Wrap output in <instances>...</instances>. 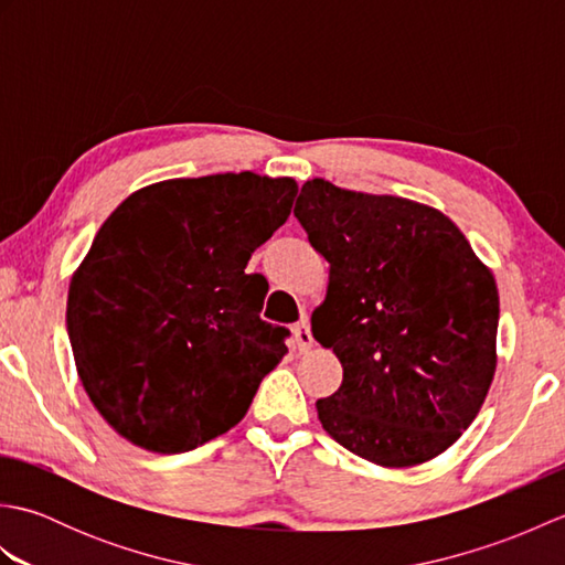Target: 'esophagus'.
<instances>
[{
	"mask_svg": "<svg viewBox=\"0 0 565 565\" xmlns=\"http://www.w3.org/2000/svg\"><path fill=\"white\" fill-rule=\"evenodd\" d=\"M294 338H296V344H298V350H301V352L313 350V344H316L313 332H310V326H308L306 318L294 328Z\"/></svg>",
	"mask_w": 565,
	"mask_h": 565,
	"instance_id": "obj_1",
	"label": "esophagus"
}]
</instances>
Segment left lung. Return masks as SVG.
I'll use <instances>...</instances> for the list:
<instances>
[{"label":"left lung","instance_id":"1","mask_svg":"<svg viewBox=\"0 0 565 565\" xmlns=\"http://www.w3.org/2000/svg\"><path fill=\"white\" fill-rule=\"evenodd\" d=\"M294 215L330 264L313 338L342 364L316 403L328 435L405 468L447 451L495 376V276L441 211L310 179Z\"/></svg>","mask_w":565,"mask_h":565}]
</instances>
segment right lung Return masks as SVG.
Wrapping results in <instances>:
<instances>
[{
	"label": "right lung",
	"mask_w": 565,
	"mask_h": 565,
	"mask_svg": "<svg viewBox=\"0 0 565 565\" xmlns=\"http://www.w3.org/2000/svg\"><path fill=\"white\" fill-rule=\"evenodd\" d=\"M291 177L225 172L134 191L72 274L67 332L84 391L118 435L191 451L245 417L286 354L245 267L289 218Z\"/></svg>",
	"instance_id": "add662e5"
}]
</instances>
